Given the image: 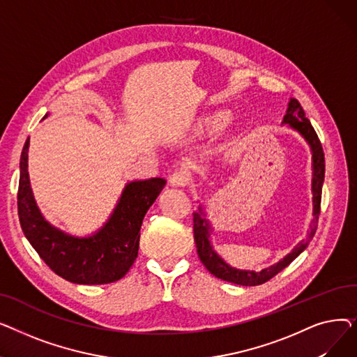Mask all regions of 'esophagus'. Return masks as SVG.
<instances>
[{
  "label": "esophagus",
  "instance_id": "1",
  "mask_svg": "<svg viewBox=\"0 0 357 357\" xmlns=\"http://www.w3.org/2000/svg\"><path fill=\"white\" fill-rule=\"evenodd\" d=\"M190 182V175L186 171H176L169 176V183L172 186H185Z\"/></svg>",
  "mask_w": 357,
  "mask_h": 357
}]
</instances>
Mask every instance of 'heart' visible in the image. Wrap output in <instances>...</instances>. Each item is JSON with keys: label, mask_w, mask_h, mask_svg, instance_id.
I'll use <instances>...</instances> for the list:
<instances>
[{"label": "heart", "mask_w": 357, "mask_h": 357, "mask_svg": "<svg viewBox=\"0 0 357 357\" xmlns=\"http://www.w3.org/2000/svg\"><path fill=\"white\" fill-rule=\"evenodd\" d=\"M221 119H217V120H214V121H211V124H214V126H220L221 124Z\"/></svg>", "instance_id": "heart-1"}]
</instances>
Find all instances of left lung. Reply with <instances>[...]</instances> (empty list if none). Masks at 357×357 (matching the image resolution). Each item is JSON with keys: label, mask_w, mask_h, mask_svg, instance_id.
<instances>
[{"label": "left lung", "mask_w": 357, "mask_h": 357, "mask_svg": "<svg viewBox=\"0 0 357 357\" xmlns=\"http://www.w3.org/2000/svg\"><path fill=\"white\" fill-rule=\"evenodd\" d=\"M282 124H289L291 128L296 130L299 135H301L305 142L311 147L312 153V214L314 218L311 221L310 231L307 234L305 240H301L298 245L292 249L291 253H288L282 260H279L278 264L272 265L271 268L261 269L260 272L255 271H241L230 266L229 264L224 261L218 253L214 250L210 233H211V224L205 218V213L202 207H199L198 213H194V240L197 245L198 256L202 261V265L207 268L215 278L227 280V282L243 285V287H256L268 282L275 275H278L280 271L285 269L291 261L301 255L307 246L310 240L314 237L317 230V222L318 215H320V205H321V191H323V182H324V172H326V162H324V152L320 139H318L314 127L311 126L310 120L305 117V112L298 102V100L291 98L288 102L287 114L284 116Z\"/></svg>", "instance_id": "8db88e82"}]
</instances>
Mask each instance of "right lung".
I'll list each match as a JSON object with an SVG mask.
<instances>
[{"label": "right lung", "instance_id": "obj_1", "mask_svg": "<svg viewBox=\"0 0 357 357\" xmlns=\"http://www.w3.org/2000/svg\"><path fill=\"white\" fill-rule=\"evenodd\" d=\"M29 144L27 139L20 158L17 207L23 233L33 249L56 275L69 282L102 285L121 279L135 264L143 218L166 181L152 178L128 182L114 211L97 233L70 236L53 227L37 207L27 171Z\"/></svg>", "mask_w": 357, "mask_h": 357}]
</instances>
